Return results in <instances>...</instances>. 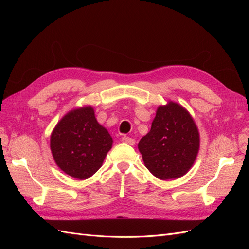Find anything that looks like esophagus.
<instances>
[{
  "instance_id": "obj_1",
  "label": "esophagus",
  "mask_w": 249,
  "mask_h": 249,
  "mask_svg": "<svg viewBox=\"0 0 249 249\" xmlns=\"http://www.w3.org/2000/svg\"><path fill=\"white\" fill-rule=\"evenodd\" d=\"M122 141H123L124 143H126V144H129V145H134V144H135V140H134L133 138H131V137L124 136V137L122 138Z\"/></svg>"
}]
</instances>
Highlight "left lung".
I'll use <instances>...</instances> for the list:
<instances>
[{
  "mask_svg": "<svg viewBox=\"0 0 249 249\" xmlns=\"http://www.w3.org/2000/svg\"><path fill=\"white\" fill-rule=\"evenodd\" d=\"M145 167L160 179L189 171L199 150V133L190 113L178 103L159 106L150 131L138 143Z\"/></svg>",
  "mask_w": 249,
  "mask_h": 249,
  "instance_id": "8db88e82",
  "label": "left lung"
}]
</instances>
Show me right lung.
<instances>
[{
    "label": "right lung",
    "instance_id": "right-lung-1",
    "mask_svg": "<svg viewBox=\"0 0 249 249\" xmlns=\"http://www.w3.org/2000/svg\"><path fill=\"white\" fill-rule=\"evenodd\" d=\"M52 155L66 175L86 179L100 169L112 147V137L94 116L91 106L73 109L51 135Z\"/></svg>",
    "mask_w": 249,
    "mask_h": 249
}]
</instances>
